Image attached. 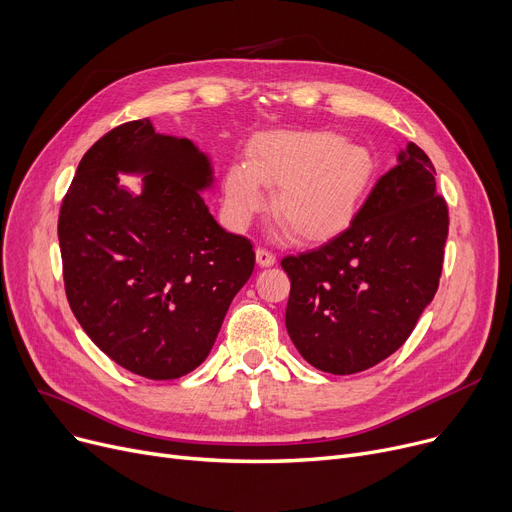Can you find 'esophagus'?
I'll use <instances>...</instances> for the list:
<instances>
[{
	"label": "esophagus",
	"instance_id": "obj_1",
	"mask_svg": "<svg viewBox=\"0 0 512 512\" xmlns=\"http://www.w3.org/2000/svg\"><path fill=\"white\" fill-rule=\"evenodd\" d=\"M255 259L259 267H272L276 263V255L267 249H257L255 251Z\"/></svg>",
	"mask_w": 512,
	"mask_h": 512
}]
</instances>
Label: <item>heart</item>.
Segmentation results:
<instances>
[{
    "mask_svg": "<svg viewBox=\"0 0 512 512\" xmlns=\"http://www.w3.org/2000/svg\"><path fill=\"white\" fill-rule=\"evenodd\" d=\"M378 164L369 147L334 130H278L257 137L249 161H234L224 176V207L242 230L278 188L274 213L301 242H324L353 224Z\"/></svg>",
    "mask_w": 512,
    "mask_h": 512,
    "instance_id": "1",
    "label": "heart"
}]
</instances>
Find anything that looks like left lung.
<instances>
[{
	"label": "left lung",
	"instance_id": "1",
	"mask_svg": "<svg viewBox=\"0 0 512 512\" xmlns=\"http://www.w3.org/2000/svg\"><path fill=\"white\" fill-rule=\"evenodd\" d=\"M429 157L407 143L357 218L324 247L284 257L286 330L319 371L348 375L405 344L438 290L448 207Z\"/></svg>",
	"mask_w": 512,
	"mask_h": 512
}]
</instances>
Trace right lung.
<instances>
[{"label":"right lung","instance_id":"right-lung-1","mask_svg":"<svg viewBox=\"0 0 512 512\" xmlns=\"http://www.w3.org/2000/svg\"><path fill=\"white\" fill-rule=\"evenodd\" d=\"M120 173L141 175L142 193L128 192ZM213 182L193 141L159 134L143 118L85 153L62 201L70 309L107 357L143 378L197 369L253 274L251 242L226 232L205 205Z\"/></svg>","mask_w":512,"mask_h":512}]
</instances>
